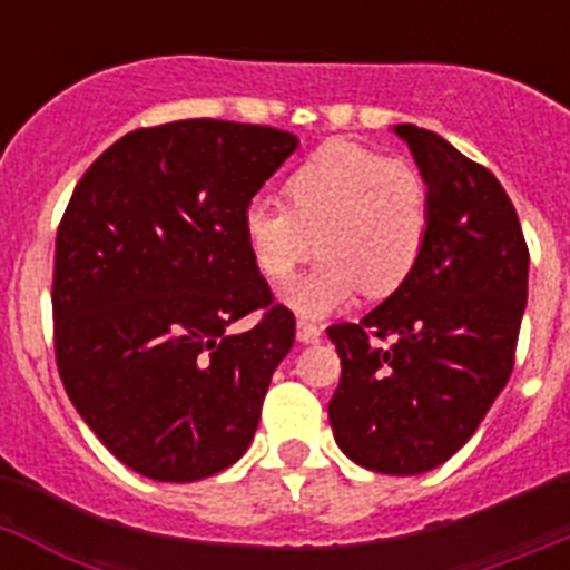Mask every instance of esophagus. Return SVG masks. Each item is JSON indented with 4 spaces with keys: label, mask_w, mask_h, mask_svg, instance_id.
Here are the masks:
<instances>
[{
    "label": "esophagus",
    "mask_w": 570,
    "mask_h": 570,
    "mask_svg": "<svg viewBox=\"0 0 570 570\" xmlns=\"http://www.w3.org/2000/svg\"><path fill=\"white\" fill-rule=\"evenodd\" d=\"M296 340H299V342H320L322 340V328H320V325H314V322L299 320V322H296Z\"/></svg>",
    "instance_id": "1"
}]
</instances>
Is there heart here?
<instances>
[{"label": "heart", "instance_id": "1", "mask_svg": "<svg viewBox=\"0 0 570 570\" xmlns=\"http://www.w3.org/2000/svg\"><path fill=\"white\" fill-rule=\"evenodd\" d=\"M285 208L250 203L242 236L256 274L288 285L316 248L322 265L288 302L325 316L354 299L396 294L420 265L431 234V190L414 163L356 142L316 148L285 179Z\"/></svg>", "mask_w": 570, "mask_h": 570}]
</instances>
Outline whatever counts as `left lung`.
<instances>
[{"instance_id": "left-lung-1", "label": "left lung", "mask_w": 570, "mask_h": 570, "mask_svg": "<svg viewBox=\"0 0 570 570\" xmlns=\"http://www.w3.org/2000/svg\"><path fill=\"white\" fill-rule=\"evenodd\" d=\"M431 190L414 276L365 320L331 325L342 376L328 402L356 465L414 476L442 465L485 420L513 371L528 299V245L500 179L440 134L396 125Z\"/></svg>"}]
</instances>
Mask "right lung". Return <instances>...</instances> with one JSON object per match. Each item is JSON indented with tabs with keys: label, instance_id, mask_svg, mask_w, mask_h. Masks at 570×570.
<instances>
[{
	"label": "right lung",
	"instance_id": "add662e5",
	"mask_svg": "<svg viewBox=\"0 0 570 570\" xmlns=\"http://www.w3.org/2000/svg\"><path fill=\"white\" fill-rule=\"evenodd\" d=\"M296 150L268 125L179 119L116 139L73 188L53 256V354L116 460L196 482L248 451L296 320L256 274L242 214ZM248 313L245 335L229 325Z\"/></svg>",
	"mask_w": 570,
	"mask_h": 570
}]
</instances>
